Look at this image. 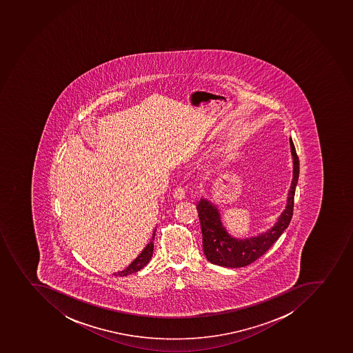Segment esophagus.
<instances>
[{
  "label": "esophagus",
  "mask_w": 353,
  "mask_h": 353,
  "mask_svg": "<svg viewBox=\"0 0 353 353\" xmlns=\"http://www.w3.org/2000/svg\"><path fill=\"white\" fill-rule=\"evenodd\" d=\"M174 197L177 199V200H183L185 199V190L184 188H181V186H178L176 188L175 192H174Z\"/></svg>",
  "instance_id": "esophagus-1"
}]
</instances>
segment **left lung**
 <instances>
[{
  "instance_id": "8db88e82",
  "label": "left lung",
  "mask_w": 353,
  "mask_h": 353,
  "mask_svg": "<svg viewBox=\"0 0 353 353\" xmlns=\"http://www.w3.org/2000/svg\"><path fill=\"white\" fill-rule=\"evenodd\" d=\"M292 158H293V179L288 191V203L281 217L274 226L258 236L239 239L230 236L223 227L219 210L214 204L205 199H201L196 204L200 218L204 254L208 261L227 268H241L252 263L265 254L270 246L279 239L283 232L291 223L294 208L295 188L299 179V157L293 141L290 139Z\"/></svg>"
}]
</instances>
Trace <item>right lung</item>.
Segmentation results:
<instances>
[{
    "instance_id": "1",
    "label": "right lung",
    "mask_w": 353,
    "mask_h": 353,
    "mask_svg": "<svg viewBox=\"0 0 353 353\" xmlns=\"http://www.w3.org/2000/svg\"><path fill=\"white\" fill-rule=\"evenodd\" d=\"M153 239H154V233H153V237L151 241H150L149 244L144 248L141 254H139L135 260H134L132 263H130L126 269H123L121 272H114V275L118 276H127L130 275V274H133V272H137L139 270L143 268V267H145L148 263H149L150 260L152 258L153 253Z\"/></svg>"
}]
</instances>
